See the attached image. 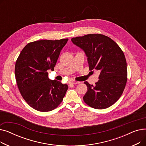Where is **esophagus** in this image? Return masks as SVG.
<instances>
[{"mask_svg": "<svg viewBox=\"0 0 146 146\" xmlns=\"http://www.w3.org/2000/svg\"><path fill=\"white\" fill-rule=\"evenodd\" d=\"M70 84H73V85H77V84L79 83V82H76V81H70L68 82Z\"/></svg>", "mask_w": 146, "mask_h": 146, "instance_id": "34e87169", "label": "esophagus"}]
</instances>
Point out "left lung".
<instances>
[{
	"label": "left lung",
	"mask_w": 146,
	"mask_h": 146,
	"mask_svg": "<svg viewBox=\"0 0 146 146\" xmlns=\"http://www.w3.org/2000/svg\"><path fill=\"white\" fill-rule=\"evenodd\" d=\"M71 40L85 51L89 70L101 72L95 86L84 82L88 86L84 102L95 109L108 108L118 100L127 83V62L123 51L111 38L100 34L77 36Z\"/></svg>",
	"instance_id": "left-lung-1"
}]
</instances>
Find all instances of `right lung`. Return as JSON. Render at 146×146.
Masks as SVG:
<instances>
[{
    "mask_svg": "<svg viewBox=\"0 0 146 146\" xmlns=\"http://www.w3.org/2000/svg\"><path fill=\"white\" fill-rule=\"evenodd\" d=\"M68 40L29 42L17 58L15 74L19 90L27 103L38 111L48 112L56 108L68 89L66 84L50 80L47 72L54 70L60 51Z\"/></svg>",
    "mask_w": 146,
    "mask_h": 146,
    "instance_id": "add662e5",
    "label": "right lung"
}]
</instances>
